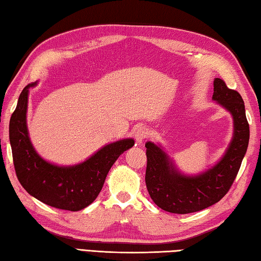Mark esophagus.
Segmentation results:
<instances>
[{
    "mask_svg": "<svg viewBox=\"0 0 261 261\" xmlns=\"http://www.w3.org/2000/svg\"><path fill=\"white\" fill-rule=\"evenodd\" d=\"M147 136H148V130L145 126L137 127L135 131V138L138 144L143 143V141L147 138Z\"/></svg>",
    "mask_w": 261,
    "mask_h": 261,
    "instance_id": "obj_1",
    "label": "esophagus"
}]
</instances>
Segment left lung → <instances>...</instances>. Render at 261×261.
<instances>
[{"mask_svg":"<svg viewBox=\"0 0 261 261\" xmlns=\"http://www.w3.org/2000/svg\"><path fill=\"white\" fill-rule=\"evenodd\" d=\"M213 100L232 115L233 136L222 159L211 169L196 176L183 175L161 146L151 141L145 144V182L152 200L163 211L188 214L205 210L222 199L236 178L250 139L244 101L220 78L214 79Z\"/></svg>","mask_w":261,"mask_h":261,"instance_id":"8db88e82","label":"left lung"}]
</instances>
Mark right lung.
Listing matches in <instances>:
<instances>
[{
  "label": "right lung",
  "mask_w": 261,
  "mask_h": 261,
  "mask_svg": "<svg viewBox=\"0 0 261 261\" xmlns=\"http://www.w3.org/2000/svg\"><path fill=\"white\" fill-rule=\"evenodd\" d=\"M29 84L19 95L9 124V138L17 178L31 196L43 204L65 211H81L92 204L103 187L110 168L121 154L135 145L134 139L108 144L76 166L60 167L43 160L31 143L26 112Z\"/></svg>",
  "instance_id": "1"
}]
</instances>
